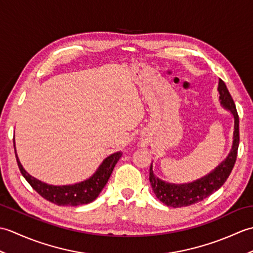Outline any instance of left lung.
I'll use <instances>...</instances> for the list:
<instances>
[{"label":"left lung","mask_w":253,"mask_h":253,"mask_svg":"<svg viewBox=\"0 0 253 253\" xmlns=\"http://www.w3.org/2000/svg\"><path fill=\"white\" fill-rule=\"evenodd\" d=\"M217 90L219 92L221 104L225 109L232 112V114L234 115L235 130L233 148L230 150V153L228 154L226 160L223 161L215 169L211 171L209 175L196 181L190 182V184L175 185L159 179L153 174L151 164L149 176L150 184H151L157 198L168 207H189L191 204L202 201L203 199L211 196L214 191L219 189L224 185V182L227 180L230 173H232L236 163V159H237V151L239 146V116L232 95H230L226 84H225L222 79H219Z\"/></svg>","instance_id":"obj_1"}]
</instances>
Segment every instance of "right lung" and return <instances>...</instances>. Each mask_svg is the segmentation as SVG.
Wrapping results in <instances>:
<instances>
[{"label": "right lung", "mask_w": 253, "mask_h": 253, "mask_svg": "<svg viewBox=\"0 0 253 253\" xmlns=\"http://www.w3.org/2000/svg\"><path fill=\"white\" fill-rule=\"evenodd\" d=\"M15 155L21 175L25 177V179L29 182V185L42 198L46 199L47 201L52 203L57 204V206L77 207L80 204H87L95 200L96 197L100 195V192L106 185L116 163L122 157V153L116 152L107 157L103 161V163L100 165V168L95 171L94 175L90 177L89 179L76 185L68 186H52L36 179L35 177L30 176L23 169L16 152Z\"/></svg>", "instance_id": "obj_1"}]
</instances>
